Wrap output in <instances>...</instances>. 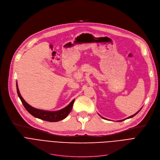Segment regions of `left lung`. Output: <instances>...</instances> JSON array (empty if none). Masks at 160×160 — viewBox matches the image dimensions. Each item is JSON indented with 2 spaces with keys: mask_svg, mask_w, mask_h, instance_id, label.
I'll list each match as a JSON object with an SVG mask.
<instances>
[{
  "mask_svg": "<svg viewBox=\"0 0 160 160\" xmlns=\"http://www.w3.org/2000/svg\"><path fill=\"white\" fill-rule=\"evenodd\" d=\"M140 112V110H139L138 112H136L135 114H133V115H132V116H130V117H128V118H126V119H122V120H121V121H118V122H121V121H124V120H126V119H130V118H132V117H134V116H135L136 115H137L139 112ZM102 117V118H103V119H106L105 118H104V117Z\"/></svg>",
  "mask_w": 160,
  "mask_h": 160,
  "instance_id": "obj_1",
  "label": "left lung"
}]
</instances>
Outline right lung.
<instances>
[{
	"instance_id": "add662e5",
	"label": "right lung",
	"mask_w": 160,
	"mask_h": 160,
	"mask_svg": "<svg viewBox=\"0 0 160 160\" xmlns=\"http://www.w3.org/2000/svg\"><path fill=\"white\" fill-rule=\"evenodd\" d=\"M16 87H17V91H18V96L21 99L24 107L32 115L36 117V118L40 119L43 121H48V122H58L59 121L64 119L65 117L69 114V113L72 110V108L74 102V99L72 100L71 103L68 106H67L65 108L58 111L50 112V111L41 110H39V109H36L29 105L23 99V98L20 94L18 83H16Z\"/></svg>"
}]
</instances>
